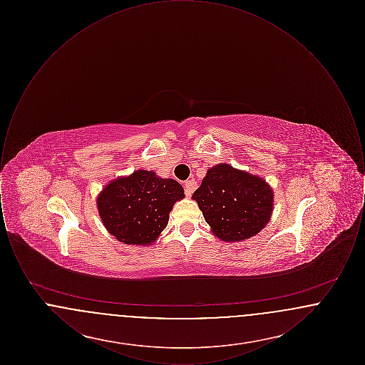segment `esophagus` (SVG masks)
<instances>
[{
  "mask_svg": "<svg viewBox=\"0 0 365 365\" xmlns=\"http://www.w3.org/2000/svg\"><path fill=\"white\" fill-rule=\"evenodd\" d=\"M197 189V183L194 182V180H187L186 183H185V192H186V195L187 197H190L191 194H192V191Z\"/></svg>",
  "mask_w": 365,
  "mask_h": 365,
  "instance_id": "obj_1",
  "label": "esophagus"
}]
</instances>
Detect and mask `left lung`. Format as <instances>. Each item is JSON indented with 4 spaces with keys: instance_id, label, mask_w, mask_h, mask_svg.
<instances>
[{
    "instance_id": "1",
    "label": "left lung",
    "mask_w": 365,
    "mask_h": 365,
    "mask_svg": "<svg viewBox=\"0 0 365 365\" xmlns=\"http://www.w3.org/2000/svg\"><path fill=\"white\" fill-rule=\"evenodd\" d=\"M192 200L212 232L222 241L238 242L259 234L274 210V191L257 175L217 164L208 170Z\"/></svg>"
}]
</instances>
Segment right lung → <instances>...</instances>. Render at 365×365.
<instances>
[{
  "mask_svg": "<svg viewBox=\"0 0 365 365\" xmlns=\"http://www.w3.org/2000/svg\"><path fill=\"white\" fill-rule=\"evenodd\" d=\"M183 197L182 185L174 179L138 170L105 186L97 208L105 228L118 241L148 246L167 227L171 209Z\"/></svg>",
  "mask_w": 365,
  "mask_h": 365,
  "instance_id": "obj_1",
  "label": "right lung"
}]
</instances>
